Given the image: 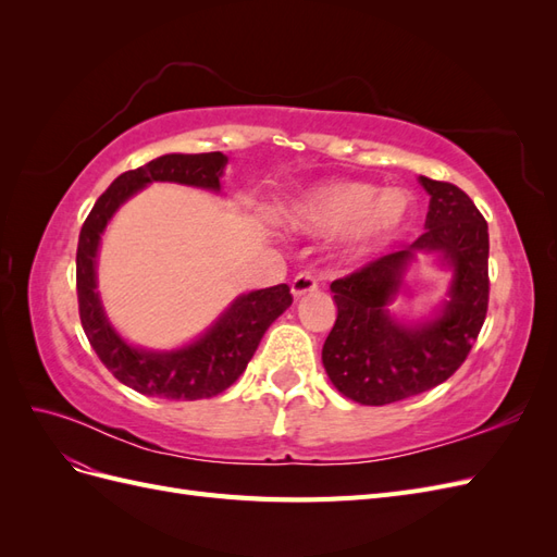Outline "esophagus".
<instances>
[{
    "label": "esophagus",
    "instance_id": "obj_1",
    "mask_svg": "<svg viewBox=\"0 0 557 557\" xmlns=\"http://www.w3.org/2000/svg\"><path fill=\"white\" fill-rule=\"evenodd\" d=\"M293 295L295 297H301V295H309L318 288V278L313 272H299L295 278H293Z\"/></svg>",
    "mask_w": 557,
    "mask_h": 557
}]
</instances>
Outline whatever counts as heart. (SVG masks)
Wrapping results in <instances>:
<instances>
[{"label":"heart","mask_w":557,"mask_h":557,"mask_svg":"<svg viewBox=\"0 0 557 557\" xmlns=\"http://www.w3.org/2000/svg\"><path fill=\"white\" fill-rule=\"evenodd\" d=\"M413 215V197L404 190H385L372 183L339 181L311 190L293 209V221L313 232L352 230L364 244L385 242L407 227Z\"/></svg>","instance_id":"obj_1"}]
</instances>
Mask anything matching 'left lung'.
Segmentation results:
<instances>
[{
    "instance_id": "1",
    "label": "left lung",
    "mask_w": 557,
    "mask_h": 557,
    "mask_svg": "<svg viewBox=\"0 0 557 557\" xmlns=\"http://www.w3.org/2000/svg\"><path fill=\"white\" fill-rule=\"evenodd\" d=\"M430 195L425 232L397 252L332 281L336 320L323 346V364L336 391L358 404L383 407L430 391L458 372L485 323L487 223L465 190L420 176ZM413 249H442L456 269L445 313L423 329H404L384 307Z\"/></svg>"
}]
</instances>
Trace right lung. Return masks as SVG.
I'll return each instance as SVG.
<instances>
[{"label":"right lung","instance_id":"right-lung-1","mask_svg":"<svg viewBox=\"0 0 557 557\" xmlns=\"http://www.w3.org/2000/svg\"><path fill=\"white\" fill-rule=\"evenodd\" d=\"M225 162L227 158L223 153H172L150 160L139 170L117 176L95 201L81 227L76 248V295L83 332L109 372L141 395L205 399L223 393L244 374L267 327L293 305L290 288L285 283L242 295L199 342L174 352H148L127 346L109 325L99 305L95 293V256L99 234L104 232L113 211L150 181H174L218 190Z\"/></svg>","mask_w":557,"mask_h":557}]
</instances>
